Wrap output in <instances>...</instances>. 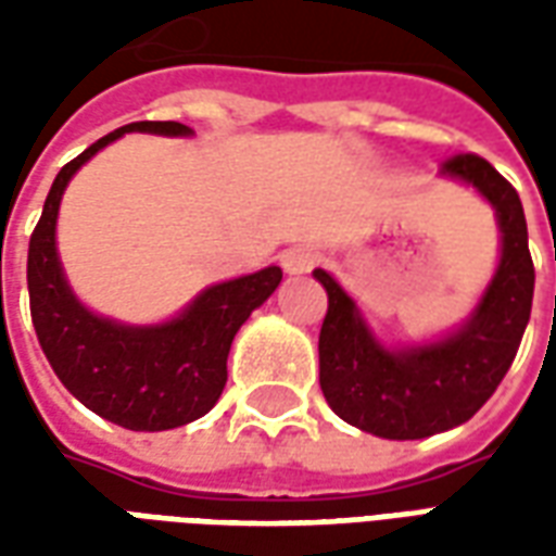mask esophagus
<instances>
[{
    "instance_id": "34e87169",
    "label": "esophagus",
    "mask_w": 556,
    "mask_h": 556,
    "mask_svg": "<svg viewBox=\"0 0 556 556\" xmlns=\"http://www.w3.org/2000/svg\"><path fill=\"white\" fill-rule=\"evenodd\" d=\"M279 265L286 274L298 277V274H309L315 267V253L309 247H289L286 253L279 255Z\"/></svg>"
}]
</instances>
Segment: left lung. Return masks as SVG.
<instances>
[{"mask_svg": "<svg viewBox=\"0 0 556 556\" xmlns=\"http://www.w3.org/2000/svg\"><path fill=\"white\" fill-rule=\"evenodd\" d=\"M443 178L473 187L497 217L501 258L473 313L429 342L384 345L333 274L315 267L327 291L318 337V381L339 417L387 441H419L473 417L509 372L533 306V258L515 187L489 160L458 154Z\"/></svg>", "mask_w": 556, "mask_h": 556, "instance_id": "obj_1", "label": "left lung"}]
</instances>
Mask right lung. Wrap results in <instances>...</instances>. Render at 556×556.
I'll use <instances>...</instances> for the list:
<instances>
[{"mask_svg":"<svg viewBox=\"0 0 556 556\" xmlns=\"http://www.w3.org/2000/svg\"><path fill=\"white\" fill-rule=\"evenodd\" d=\"M125 134L193 137L181 122H134L106 134L55 175L29 241L31 325L59 381L98 417L130 431H166L205 417L226 387L235 333L277 291L282 270L262 267L207 286L160 325H125L91 313L65 277L55 219L71 178Z\"/></svg>","mask_w":556,"mask_h":556,"instance_id":"right-lung-1","label":"right lung"}]
</instances>
